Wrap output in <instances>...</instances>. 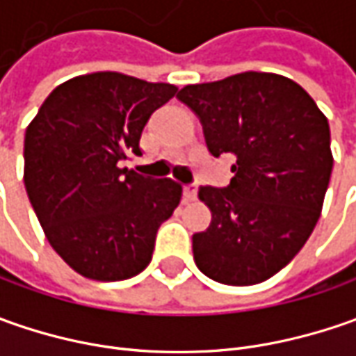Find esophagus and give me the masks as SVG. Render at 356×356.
Instances as JSON below:
<instances>
[{
	"label": "esophagus",
	"instance_id": "1",
	"mask_svg": "<svg viewBox=\"0 0 356 356\" xmlns=\"http://www.w3.org/2000/svg\"><path fill=\"white\" fill-rule=\"evenodd\" d=\"M198 196V184H186L184 186V200L186 202H192Z\"/></svg>",
	"mask_w": 356,
	"mask_h": 356
}]
</instances>
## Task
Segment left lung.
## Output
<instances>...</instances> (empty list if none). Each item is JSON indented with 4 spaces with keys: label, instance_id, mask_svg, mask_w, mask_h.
I'll list each match as a JSON object with an SVG mask.
<instances>
[{
    "label": "left lung",
    "instance_id": "8db88e82",
    "mask_svg": "<svg viewBox=\"0 0 356 356\" xmlns=\"http://www.w3.org/2000/svg\"><path fill=\"white\" fill-rule=\"evenodd\" d=\"M178 99L198 115L213 156H236L226 188H200L212 222L192 236L196 266L226 285L269 280L319 220L333 170L327 118L307 90L273 73L188 85Z\"/></svg>",
    "mask_w": 356,
    "mask_h": 356
}]
</instances>
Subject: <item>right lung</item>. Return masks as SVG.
<instances>
[{
    "label": "right lung",
    "instance_id": "obj_1",
    "mask_svg": "<svg viewBox=\"0 0 356 356\" xmlns=\"http://www.w3.org/2000/svg\"><path fill=\"white\" fill-rule=\"evenodd\" d=\"M176 90L111 71L75 76L49 95L25 130L27 196L49 243L76 273L120 281L150 264L182 186L144 178L122 160L143 154L148 118Z\"/></svg>",
    "mask_w": 356,
    "mask_h": 356
}]
</instances>
